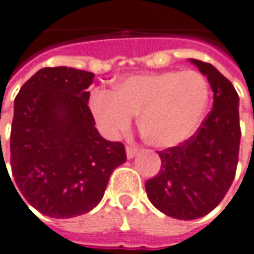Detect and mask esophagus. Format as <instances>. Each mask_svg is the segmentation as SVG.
Instances as JSON below:
<instances>
[{"mask_svg": "<svg viewBox=\"0 0 254 254\" xmlns=\"http://www.w3.org/2000/svg\"><path fill=\"white\" fill-rule=\"evenodd\" d=\"M136 154H138V148H136V146H130V145H127V157L129 158V159H132L133 157H136Z\"/></svg>", "mask_w": 254, "mask_h": 254, "instance_id": "esophagus-1", "label": "esophagus"}]
</instances>
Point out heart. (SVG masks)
Wrapping results in <instances>:
<instances>
[{
  "mask_svg": "<svg viewBox=\"0 0 254 254\" xmlns=\"http://www.w3.org/2000/svg\"><path fill=\"white\" fill-rule=\"evenodd\" d=\"M210 84L192 68L142 73L124 79L113 92L97 89L90 111L108 136L125 133L139 115L142 135L151 145L170 148L194 135L208 105Z\"/></svg>",
  "mask_w": 254,
  "mask_h": 254,
  "instance_id": "obj_1",
  "label": "heart"
}]
</instances>
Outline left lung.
<instances>
[{"label":"left lung","instance_id":"left-lung-1","mask_svg":"<svg viewBox=\"0 0 254 254\" xmlns=\"http://www.w3.org/2000/svg\"><path fill=\"white\" fill-rule=\"evenodd\" d=\"M190 62L207 76L214 93L213 109L191 138L158 151L161 170L145 183L151 202L180 220L205 216L224 198L236 175L242 136L234 86L213 64Z\"/></svg>","mask_w":254,"mask_h":254}]
</instances>
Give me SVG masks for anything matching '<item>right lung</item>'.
<instances>
[{
	"mask_svg": "<svg viewBox=\"0 0 254 254\" xmlns=\"http://www.w3.org/2000/svg\"><path fill=\"white\" fill-rule=\"evenodd\" d=\"M93 77L66 66L44 67L14 100L12 186L41 214L70 218L90 211L113 170L127 161L124 143L106 141L95 127L87 106Z\"/></svg>",
	"mask_w": 254,
	"mask_h": 254,
	"instance_id": "obj_1",
	"label": "right lung"
}]
</instances>
